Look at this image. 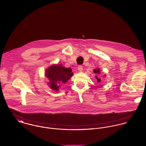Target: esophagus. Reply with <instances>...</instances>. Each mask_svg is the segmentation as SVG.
Segmentation results:
<instances>
[{
	"instance_id": "1",
	"label": "esophagus",
	"mask_w": 146,
	"mask_h": 146,
	"mask_svg": "<svg viewBox=\"0 0 146 146\" xmlns=\"http://www.w3.org/2000/svg\"><path fill=\"white\" fill-rule=\"evenodd\" d=\"M78 70L80 72H82V70H83V67H82V66L79 65V66H78Z\"/></svg>"
}]
</instances>
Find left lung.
Returning <instances> with one entry per match:
<instances>
[{"label":"left lung","instance_id":"obj_1","mask_svg":"<svg viewBox=\"0 0 146 146\" xmlns=\"http://www.w3.org/2000/svg\"><path fill=\"white\" fill-rule=\"evenodd\" d=\"M94 73H100V69H95L94 70ZM96 78L97 79V81L98 82H99L100 81V78H98V77L97 76H96Z\"/></svg>","mask_w":146,"mask_h":146}]
</instances>
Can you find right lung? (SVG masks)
Masks as SVG:
<instances>
[{
  "instance_id": "obj_1",
  "label": "right lung",
  "mask_w": 146,
  "mask_h": 146,
  "mask_svg": "<svg viewBox=\"0 0 146 146\" xmlns=\"http://www.w3.org/2000/svg\"><path fill=\"white\" fill-rule=\"evenodd\" d=\"M46 77L50 82L48 85L54 91H59L60 86L65 84L73 76L72 69L63 67L61 65H55L50 66L46 70Z\"/></svg>"
}]
</instances>
